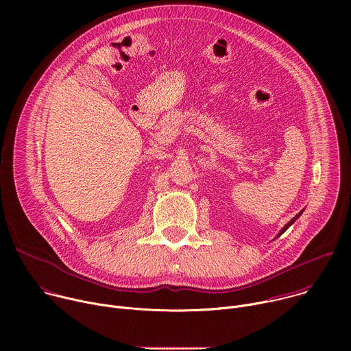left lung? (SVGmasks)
<instances>
[{"mask_svg":"<svg viewBox=\"0 0 351 351\" xmlns=\"http://www.w3.org/2000/svg\"><path fill=\"white\" fill-rule=\"evenodd\" d=\"M302 214H303V211H300V213H298V214H297V215H295V217H294V218H293V219H291L289 223H286V225L282 228V230L279 232V234H278V236H280L282 233H285V232L289 229V226H290V225H293V223H294V221H295V219H297L300 215H302Z\"/></svg>","mask_w":351,"mask_h":351,"instance_id":"8db88e82","label":"left lung"}]
</instances>
